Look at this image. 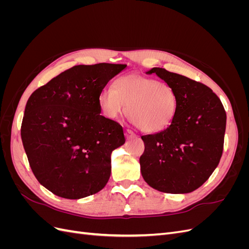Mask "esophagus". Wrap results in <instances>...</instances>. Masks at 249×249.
<instances>
[{
  "label": "esophagus",
  "instance_id": "esophagus-1",
  "mask_svg": "<svg viewBox=\"0 0 249 249\" xmlns=\"http://www.w3.org/2000/svg\"><path fill=\"white\" fill-rule=\"evenodd\" d=\"M125 137L130 140V139H133V138H136V135H135V133L132 130H126L125 131Z\"/></svg>",
  "mask_w": 249,
  "mask_h": 249
}]
</instances>
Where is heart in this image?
<instances>
[{
  "instance_id": "b5f03b06",
  "label": "heart",
  "mask_w": 249,
  "mask_h": 249,
  "mask_svg": "<svg viewBox=\"0 0 249 249\" xmlns=\"http://www.w3.org/2000/svg\"><path fill=\"white\" fill-rule=\"evenodd\" d=\"M100 107L108 118L124 114L146 133L162 131L177 110V95L167 83L130 73L116 80L113 88H105L99 96Z\"/></svg>"
}]
</instances>
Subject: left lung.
<instances>
[{"instance_id": "1", "label": "left lung", "mask_w": 249, "mask_h": 249, "mask_svg": "<svg viewBox=\"0 0 249 249\" xmlns=\"http://www.w3.org/2000/svg\"><path fill=\"white\" fill-rule=\"evenodd\" d=\"M146 73H156L173 88L177 110L166 129L141 136L145 145L141 175L158 191L190 193L219 164L227 114L219 97L201 83L160 67Z\"/></svg>"}]
</instances>
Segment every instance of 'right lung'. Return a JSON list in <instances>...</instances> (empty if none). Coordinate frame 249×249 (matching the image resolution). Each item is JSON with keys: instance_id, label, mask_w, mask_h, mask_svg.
I'll use <instances>...</instances> for the list:
<instances>
[{"instance_id": "add662e5", "label": "right lung", "mask_w": 249, "mask_h": 249, "mask_svg": "<svg viewBox=\"0 0 249 249\" xmlns=\"http://www.w3.org/2000/svg\"><path fill=\"white\" fill-rule=\"evenodd\" d=\"M125 67L73 66L29 97L22 144L35 178L57 196L83 198L108 183L111 154L125 138L122 125L101 115L99 96Z\"/></svg>"}]
</instances>
